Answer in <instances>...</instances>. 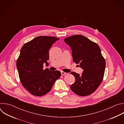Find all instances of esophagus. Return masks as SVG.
Wrapping results in <instances>:
<instances>
[{
    "mask_svg": "<svg viewBox=\"0 0 124 124\" xmlns=\"http://www.w3.org/2000/svg\"><path fill=\"white\" fill-rule=\"evenodd\" d=\"M66 74H67L66 73H65V72H63V71H62V72H61V75H62V76L65 75H66Z\"/></svg>",
    "mask_w": 124,
    "mask_h": 124,
    "instance_id": "esophagus-1",
    "label": "esophagus"
}]
</instances>
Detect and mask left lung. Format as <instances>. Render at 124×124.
Returning <instances> with one entry per match:
<instances>
[{
  "label": "left lung",
  "instance_id": "8db88e82",
  "mask_svg": "<svg viewBox=\"0 0 124 124\" xmlns=\"http://www.w3.org/2000/svg\"><path fill=\"white\" fill-rule=\"evenodd\" d=\"M64 42L71 47L73 61L83 70L82 75L70 73L76 79L70 89L80 96L92 94L101 84L105 70V61L100 46L81 35L66 38Z\"/></svg>",
  "mask_w": 124,
  "mask_h": 124
}]
</instances>
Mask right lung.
<instances>
[{"mask_svg":"<svg viewBox=\"0 0 124 124\" xmlns=\"http://www.w3.org/2000/svg\"><path fill=\"white\" fill-rule=\"evenodd\" d=\"M59 38L38 36L25 43L16 61V67L23 86L32 95L42 96L49 92L55 81L61 77L59 70L43 69L49 59L50 46Z\"/></svg>","mask_w":124,"mask_h":124,"instance_id":"add662e5","label":"right lung"}]
</instances>
